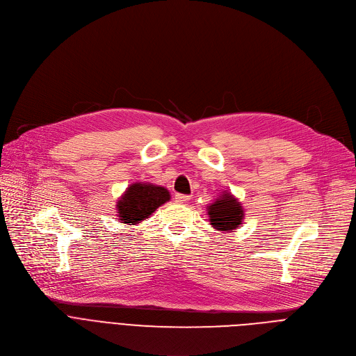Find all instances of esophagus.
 Here are the masks:
<instances>
[{
	"instance_id": "esophagus-1",
	"label": "esophagus",
	"mask_w": 356,
	"mask_h": 356,
	"mask_svg": "<svg viewBox=\"0 0 356 356\" xmlns=\"http://www.w3.org/2000/svg\"><path fill=\"white\" fill-rule=\"evenodd\" d=\"M175 201L179 204H185L189 201V196L188 195H182V193H177L175 195Z\"/></svg>"
}]
</instances>
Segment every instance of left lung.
<instances>
[{
    "mask_svg": "<svg viewBox=\"0 0 356 356\" xmlns=\"http://www.w3.org/2000/svg\"><path fill=\"white\" fill-rule=\"evenodd\" d=\"M208 208L209 222L212 227L220 232H233L238 229L245 218L242 204L230 192H225Z\"/></svg>",
    "mask_w": 356,
    "mask_h": 356,
    "instance_id": "1",
    "label": "left lung"
}]
</instances>
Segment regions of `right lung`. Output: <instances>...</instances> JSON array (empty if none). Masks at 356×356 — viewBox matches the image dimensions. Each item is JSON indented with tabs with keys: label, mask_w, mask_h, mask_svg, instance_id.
<instances>
[{
	"label": "right lung",
	"mask_w": 356,
	"mask_h": 356,
	"mask_svg": "<svg viewBox=\"0 0 356 356\" xmlns=\"http://www.w3.org/2000/svg\"><path fill=\"white\" fill-rule=\"evenodd\" d=\"M170 192L164 186L148 182L131 184L117 202V215L122 223L137 225L147 219L158 207L170 201Z\"/></svg>",
	"instance_id": "add662e5"
}]
</instances>
